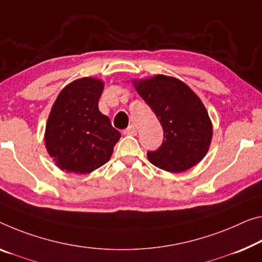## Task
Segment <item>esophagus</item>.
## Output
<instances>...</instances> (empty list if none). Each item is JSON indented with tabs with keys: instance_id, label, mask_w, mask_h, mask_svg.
I'll return each mask as SVG.
<instances>
[{
	"instance_id": "obj_1",
	"label": "esophagus",
	"mask_w": 262,
	"mask_h": 262,
	"mask_svg": "<svg viewBox=\"0 0 262 262\" xmlns=\"http://www.w3.org/2000/svg\"><path fill=\"white\" fill-rule=\"evenodd\" d=\"M124 135H127V136H136L137 135V130L134 125H130L128 126L126 130H124Z\"/></svg>"
}]
</instances>
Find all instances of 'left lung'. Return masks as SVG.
I'll list each match as a JSON object with an SVG mask.
<instances>
[{
    "mask_svg": "<svg viewBox=\"0 0 262 262\" xmlns=\"http://www.w3.org/2000/svg\"><path fill=\"white\" fill-rule=\"evenodd\" d=\"M164 130V142L147 158L164 171L184 172L201 162L210 148L213 126L206 107L187 84L165 75L132 80Z\"/></svg>",
    "mask_w": 262,
    "mask_h": 262,
    "instance_id": "obj_1",
    "label": "left lung"
}]
</instances>
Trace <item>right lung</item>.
Returning <instances> with one entry per match:
<instances>
[{"instance_id": "obj_1", "label": "right lung", "mask_w": 262, "mask_h": 262, "mask_svg": "<svg viewBox=\"0 0 262 262\" xmlns=\"http://www.w3.org/2000/svg\"><path fill=\"white\" fill-rule=\"evenodd\" d=\"M103 89L102 79L83 77L68 84L56 98L44 142L62 171L85 174L111 158L120 134L98 108Z\"/></svg>"}]
</instances>
